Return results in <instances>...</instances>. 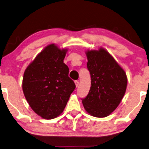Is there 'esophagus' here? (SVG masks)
Here are the masks:
<instances>
[{
	"label": "esophagus",
	"mask_w": 149,
	"mask_h": 149,
	"mask_svg": "<svg viewBox=\"0 0 149 149\" xmlns=\"http://www.w3.org/2000/svg\"><path fill=\"white\" fill-rule=\"evenodd\" d=\"M79 81H77V80L75 81V86H76V87H77V86H79Z\"/></svg>",
	"instance_id": "34e87169"
}]
</instances>
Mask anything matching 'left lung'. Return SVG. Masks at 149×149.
I'll return each mask as SVG.
<instances>
[{
  "mask_svg": "<svg viewBox=\"0 0 149 149\" xmlns=\"http://www.w3.org/2000/svg\"><path fill=\"white\" fill-rule=\"evenodd\" d=\"M91 86L82 103L86 112L96 117L109 115L125 94L127 77L114 58L103 48L86 52Z\"/></svg>",
  "mask_w": 149,
  "mask_h": 149,
  "instance_id": "8db88e82",
  "label": "left lung"
}]
</instances>
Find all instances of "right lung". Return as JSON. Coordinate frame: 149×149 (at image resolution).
Returning <instances> with one entry per match:
<instances>
[{"label": "right lung", "instance_id": "1", "mask_svg": "<svg viewBox=\"0 0 149 149\" xmlns=\"http://www.w3.org/2000/svg\"><path fill=\"white\" fill-rule=\"evenodd\" d=\"M67 51L53 44L47 45L24 73V95L32 109L45 119L55 118L63 112L75 88L64 63Z\"/></svg>", "mask_w": 149, "mask_h": 149}]
</instances>
